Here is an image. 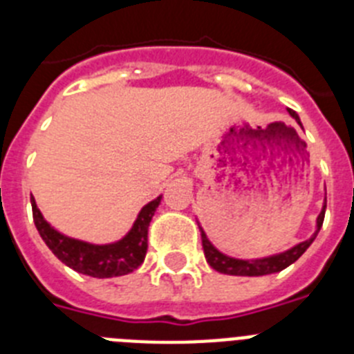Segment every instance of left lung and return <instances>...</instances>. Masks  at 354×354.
Wrapping results in <instances>:
<instances>
[{"mask_svg":"<svg viewBox=\"0 0 354 354\" xmlns=\"http://www.w3.org/2000/svg\"><path fill=\"white\" fill-rule=\"evenodd\" d=\"M289 115L301 126V122H299V117L296 111L289 109ZM324 211H326V205H323V211L317 216V230H315V234L310 239L303 241L299 245L292 246V248L287 250V252L283 253H278V255H271V257L264 259H252V261L228 257V255L221 253L220 250H216L214 246L211 245V241L207 239L204 230H202V227L198 225L200 234H202V246H204L205 261L209 262V266H211L212 270L220 271V273L223 274H234V277H262V274L278 273V271L286 270L287 266H290L292 262L298 261L303 253L306 252V248L314 243L315 236H317V232L321 230V227H323Z\"/></svg>","mask_w":354,"mask_h":354,"instance_id":"left-lung-1","label":"left lung"}]
</instances>
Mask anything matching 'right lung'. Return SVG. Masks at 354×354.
I'll return each instance as SVG.
<instances>
[{"instance_id":"1","label":"right lung","mask_w":354,"mask_h":354,"mask_svg":"<svg viewBox=\"0 0 354 354\" xmlns=\"http://www.w3.org/2000/svg\"><path fill=\"white\" fill-rule=\"evenodd\" d=\"M159 202H161V196L149 202L140 211L127 236L111 245H90L84 241L72 239V237L56 232L55 228L44 220L33 196H31V209H33V221H35L40 237L65 266L77 273L93 278H111L133 273L138 266H142L147 246H149L147 245L149 225Z\"/></svg>"}]
</instances>
